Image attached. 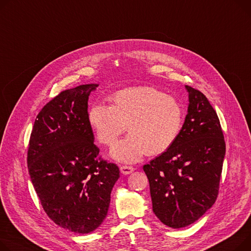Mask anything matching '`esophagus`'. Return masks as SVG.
I'll return each mask as SVG.
<instances>
[{
  "label": "esophagus",
  "mask_w": 251,
  "mask_h": 251,
  "mask_svg": "<svg viewBox=\"0 0 251 251\" xmlns=\"http://www.w3.org/2000/svg\"><path fill=\"white\" fill-rule=\"evenodd\" d=\"M134 170L135 169L133 168V166H131V165H121L120 166V171H121V173L123 175H129L132 172H134Z\"/></svg>",
  "instance_id": "esophagus-1"
}]
</instances>
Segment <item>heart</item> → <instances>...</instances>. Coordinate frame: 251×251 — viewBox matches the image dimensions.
Listing matches in <instances>:
<instances>
[{
	"label": "heart",
	"instance_id": "heart-1",
	"mask_svg": "<svg viewBox=\"0 0 251 251\" xmlns=\"http://www.w3.org/2000/svg\"><path fill=\"white\" fill-rule=\"evenodd\" d=\"M89 122L98 140L113 145L126 128L130 134L112 148V156L133 162L146 153L158 155L177 139L183 123V109L177 100L152 88L121 90L111 98V106L94 104Z\"/></svg>",
	"mask_w": 251,
	"mask_h": 251
}]
</instances>
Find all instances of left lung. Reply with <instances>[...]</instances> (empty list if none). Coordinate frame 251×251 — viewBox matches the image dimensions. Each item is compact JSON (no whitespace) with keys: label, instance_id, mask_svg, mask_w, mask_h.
I'll return each instance as SVG.
<instances>
[{"label":"left lung","instance_id":"1","mask_svg":"<svg viewBox=\"0 0 251 251\" xmlns=\"http://www.w3.org/2000/svg\"><path fill=\"white\" fill-rule=\"evenodd\" d=\"M185 123L173 146L143 166L152 210L172 228L186 227L215 203L226 151L223 131L206 96L190 86Z\"/></svg>","mask_w":251,"mask_h":251}]
</instances>
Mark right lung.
<instances>
[{
    "instance_id": "add662e5",
    "label": "right lung",
    "mask_w": 251,
    "mask_h": 251,
    "mask_svg": "<svg viewBox=\"0 0 251 251\" xmlns=\"http://www.w3.org/2000/svg\"><path fill=\"white\" fill-rule=\"evenodd\" d=\"M98 85L55 96L40 110L30 135L27 164L47 216L75 233H90L106 218L120 171L99 155L88 100Z\"/></svg>"
}]
</instances>
